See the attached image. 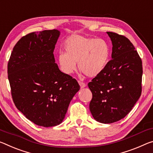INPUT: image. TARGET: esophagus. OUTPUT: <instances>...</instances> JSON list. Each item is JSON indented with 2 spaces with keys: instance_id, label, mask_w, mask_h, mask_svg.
Masks as SVG:
<instances>
[{
  "instance_id": "1",
  "label": "esophagus",
  "mask_w": 153,
  "mask_h": 153,
  "mask_svg": "<svg viewBox=\"0 0 153 153\" xmlns=\"http://www.w3.org/2000/svg\"><path fill=\"white\" fill-rule=\"evenodd\" d=\"M78 82H79V86H80L81 88H84V87H86V84L84 83V82H82L81 81H79Z\"/></svg>"
}]
</instances>
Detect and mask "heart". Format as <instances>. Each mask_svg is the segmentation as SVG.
Masks as SVG:
<instances>
[{
    "label": "heart",
    "mask_w": 153,
    "mask_h": 153,
    "mask_svg": "<svg viewBox=\"0 0 153 153\" xmlns=\"http://www.w3.org/2000/svg\"><path fill=\"white\" fill-rule=\"evenodd\" d=\"M65 53L58 55V65L65 74H71L79 69L88 77H95L107 65L110 48L102 39L73 35L65 42Z\"/></svg>",
    "instance_id": "b5f03b06"
}]
</instances>
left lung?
Here are the masks:
<instances>
[{"label":"left lung","mask_w":153,"mask_h":153,"mask_svg":"<svg viewBox=\"0 0 153 153\" xmlns=\"http://www.w3.org/2000/svg\"><path fill=\"white\" fill-rule=\"evenodd\" d=\"M112 43L111 59L88 84L93 94L90 111L99 123H112L129 114L142 93V62L132 43L107 32Z\"/></svg>","instance_id":"left-lung-1"}]
</instances>
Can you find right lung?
Wrapping results in <instances>:
<instances>
[{
	"instance_id": "right-lung-1",
	"label": "right lung",
	"mask_w": 153,
	"mask_h": 153,
	"mask_svg": "<svg viewBox=\"0 0 153 153\" xmlns=\"http://www.w3.org/2000/svg\"><path fill=\"white\" fill-rule=\"evenodd\" d=\"M60 31L29 33L14 46L7 66L12 99L26 118L39 126L54 127L65 118L79 90L76 79L60 71L54 50Z\"/></svg>"
}]
</instances>
